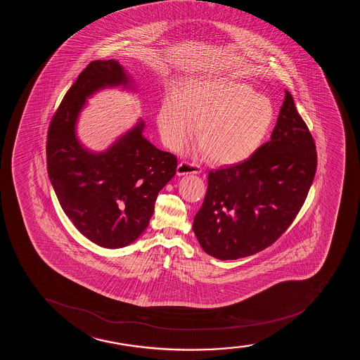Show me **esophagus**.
Returning a JSON list of instances; mask_svg holds the SVG:
<instances>
[{
    "mask_svg": "<svg viewBox=\"0 0 360 360\" xmlns=\"http://www.w3.org/2000/svg\"><path fill=\"white\" fill-rule=\"evenodd\" d=\"M178 175H188V174H199L202 173V167L195 163H190L187 161H180L178 165V169H176Z\"/></svg>",
    "mask_w": 360,
    "mask_h": 360,
    "instance_id": "esophagus-1",
    "label": "esophagus"
}]
</instances>
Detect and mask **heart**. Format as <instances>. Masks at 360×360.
Returning <instances> with one entry per match:
<instances>
[{
  "label": "heart",
  "instance_id": "obj_1",
  "mask_svg": "<svg viewBox=\"0 0 360 360\" xmlns=\"http://www.w3.org/2000/svg\"><path fill=\"white\" fill-rule=\"evenodd\" d=\"M195 134L199 149L219 165H236L259 149L274 120L273 103L250 86L224 77L191 79L182 91L172 90L158 114L165 144L176 148Z\"/></svg>",
  "mask_w": 360,
  "mask_h": 360
}]
</instances>
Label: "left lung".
Returning <instances> with one entry per match:
<instances>
[{
	"instance_id": "1",
	"label": "left lung",
	"mask_w": 360,
	"mask_h": 360,
	"mask_svg": "<svg viewBox=\"0 0 360 360\" xmlns=\"http://www.w3.org/2000/svg\"><path fill=\"white\" fill-rule=\"evenodd\" d=\"M316 169L314 138L285 91L270 141L246 161L209 172L193 221L202 250L227 261L273 245L302 209Z\"/></svg>"
}]
</instances>
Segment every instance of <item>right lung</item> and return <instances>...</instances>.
Returning a JSON list of instances; mask_svg holds the SVG:
<instances>
[{"mask_svg":"<svg viewBox=\"0 0 360 360\" xmlns=\"http://www.w3.org/2000/svg\"><path fill=\"white\" fill-rule=\"evenodd\" d=\"M120 85L129 89V77L117 61L89 63L55 112L46 141V169L60 205L84 236L107 248L141 236L178 165L173 153L145 139L141 120L104 153L79 143L75 126L86 98Z\"/></svg>","mask_w":360,"mask_h":360,"instance_id":"1","label":"right lung"}]
</instances>
